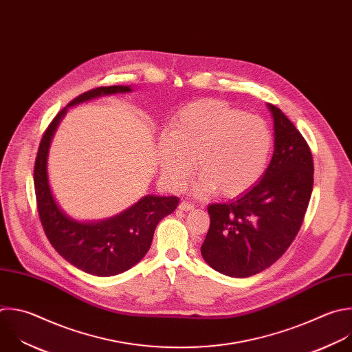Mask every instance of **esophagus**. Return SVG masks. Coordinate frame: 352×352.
<instances>
[{"label": "esophagus", "instance_id": "esophagus-1", "mask_svg": "<svg viewBox=\"0 0 352 352\" xmlns=\"http://www.w3.org/2000/svg\"><path fill=\"white\" fill-rule=\"evenodd\" d=\"M193 204L192 203H189V201H186V200H182L181 203H179V210H182V211H190V210H193Z\"/></svg>", "mask_w": 352, "mask_h": 352}]
</instances>
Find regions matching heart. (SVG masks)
I'll list each match as a JSON object with an SVG mask.
<instances>
[{
    "mask_svg": "<svg viewBox=\"0 0 352 352\" xmlns=\"http://www.w3.org/2000/svg\"><path fill=\"white\" fill-rule=\"evenodd\" d=\"M272 151V134L257 116L207 99L182 107L159 145L164 178L181 188L192 171L199 189L225 197L248 192L263 177Z\"/></svg>",
    "mask_w": 352,
    "mask_h": 352,
    "instance_id": "b5f03b06",
    "label": "heart"
}]
</instances>
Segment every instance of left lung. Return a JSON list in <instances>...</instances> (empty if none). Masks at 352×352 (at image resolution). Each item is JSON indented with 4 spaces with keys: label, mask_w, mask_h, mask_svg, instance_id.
<instances>
[{
    "label": "left lung",
    "mask_w": 352,
    "mask_h": 352,
    "mask_svg": "<svg viewBox=\"0 0 352 352\" xmlns=\"http://www.w3.org/2000/svg\"><path fill=\"white\" fill-rule=\"evenodd\" d=\"M267 106L274 119L275 149L263 178L236 199L207 207L210 228L201 256L212 270L232 278L256 275L285 254L312 193L308 144L279 107Z\"/></svg>",
    "instance_id": "obj_1"
}]
</instances>
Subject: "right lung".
Masks as SVG:
<instances>
[{"instance_id": "1", "label": "right lung", "mask_w": 352, "mask_h": 352, "mask_svg": "<svg viewBox=\"0 0 352 352\" xmlns=\"http://www.w3.org/2000/svg\"><path fill=\"white\" fill-rule=\"evenodd\" d=\"M131 91L129 85L98 87L74 98L67 107L102 95ZM65 113L66 107L45 130L34 164V189L44 232L54 249L76 268L95 276L122 274L145 257L157 223L177 208L179 199L148 195L126 211L96 222L69 217L52 195L47 171L50 145Z\"/></svg>"}]
</instances>
